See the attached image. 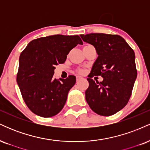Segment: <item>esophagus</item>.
Wrapping results in <instances>:
<instances>
[{"instance_id": "1", "label": "esophagus", "mask_w": 150, "mask_h": 150, "mask_svg": "<svg viewBox=\"0 0 150 150\" xmlns=\"http://www.w3.org/2000/svg\"><path fill=\"white\" fill-rule=\"evenodd\" d=\"M82 78H83V77H81V76H79V75H77V76L76 77V80H77V81H79V80H82Z\"/></svg>"}]
</instances>
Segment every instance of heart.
<instances>
[{
  "label": "heart",
  "mask_w": 150,
  "mask_h": 150,
  "mask_svg": "<svg viewBox=\"0 0 150 150\" xmlns=\"http://www.w3.org/2000/svg\"><path fill=\"white\" fill-rule=\"evenodd\" d=\"M79 73H81V74L84 73V70H79Z\"/></svg>",
  "instance_id": "obj_1"
}]
</instances>
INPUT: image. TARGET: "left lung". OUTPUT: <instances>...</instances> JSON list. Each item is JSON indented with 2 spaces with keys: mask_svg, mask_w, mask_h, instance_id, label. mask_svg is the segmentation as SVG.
<instances>
[{
  "mask_svg": "<svg viewBox=\"0 0 150 150\" xmlns=\"http://www.w3.org/2000/svg\"><path fill=\"white\" fill-rule=\"evenodd\" d=\"M80 37L94 46L98 54L87 78L86 101L97 114H115L128 102L137 78L134 51L119 35L92 33ZM95 75L102 76L103 82L93 81Z\"/></svg>",
  "mask_w": 150,
  "mask_h": 150,
  "instance_id": "1",
  "label": "left lung"
}]
</instances>
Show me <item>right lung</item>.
Instances as JSON below:
<instances>
[{
	"mask_svg": "<svg viewBox=\"0 0 150 150\" xmlns=\"http://www.w3.org/2000/svg\"><path fill=\"white\" fill-rule=\"evenodd\" d=\"M77 44H83L78 35L48 36L32 40L20 54L17 82L25 104L37 116H53L64 106L76 77L59 81L53 74Z\"/></svg>",
	"mask_w": 150,
	"mask_h": 150,
	"instance_id": "obj_1",
	"label": "right lung"
}]
</instances>
